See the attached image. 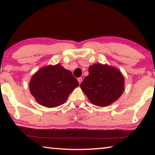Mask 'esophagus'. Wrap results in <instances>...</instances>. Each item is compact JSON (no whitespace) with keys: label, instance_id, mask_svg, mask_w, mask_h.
<instances>
[{"label":"esophagus","instance_id":"esophagus-1","mask_svg":"<svg viewBox=\"0 0 155 155\" xmlns=\"http://www.w3.org/2000/svg\"><path fill=\"white\" fill-rule=\"evenodd\" d=\"M77 80H78V83H79V84H81V82H82V81H83L82 78H81V77L78 78H77Z\"/></svg>","mask_w":155,"mask_h":155}]
</instances>
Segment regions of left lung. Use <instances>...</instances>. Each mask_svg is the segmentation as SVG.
Returning a JSON list of instances; mask_svg holds the SVG:
<instances>
[{
	"label": "left lung",
	"mask_w": 155,
	"mask_h": 155,
	"mask_svg": "<svg viewBox=\"0 0 155 155\" xmlns=\"http://www.w3.org/2000/svg\"><path fill=\"white\" fill-rule=\"evenodd\" d=\"M80 86L91 103L107 107L121 96L124 90V78L117 68L95 64L89 68V75Z\"/></svg>",
	"instance_id": "obj_1"
}]
</instances>
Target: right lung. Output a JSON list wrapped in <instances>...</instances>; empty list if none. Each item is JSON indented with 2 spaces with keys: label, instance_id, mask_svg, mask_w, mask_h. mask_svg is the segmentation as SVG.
<instances>
[{
  "label": "right lung",
  "instance_id": "1",
  "mask_svg": "<svg viewBox=\"0 0 155 155\" xmlns=\"http://www.w3.org/2000/svg\"><path fill=\"white\" fill-rule=\"evenodd\" d=\"M79 85L72 72L60 64L41 68L31 78L29 90L41 105L52 108L64 104Z\"/></svg>",
  "mask_w": 155,
  "mask_h": 155
}]
</instances>
